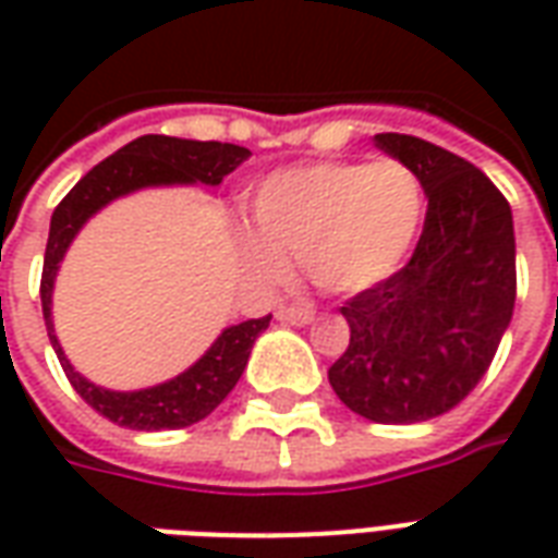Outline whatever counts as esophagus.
<instances>
[{
	"label": "esophagus",
	"instance_id": "1",
	"mask_svg": "<svg viewBox=\"0 0 558 558\" xmlns=\"http://www.w3.org/2000/svg\"><path fill=\"white\" fill-rule=\"evenodd\" d=\"M278 319L287 323V326H311L316 319V311L311 304H302V307H280Z\"/></svg>",
	"mask_w": 558,
	"mask_h": 558
}]
</instances>
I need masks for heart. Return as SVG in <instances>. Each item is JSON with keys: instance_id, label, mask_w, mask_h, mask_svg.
Returning <instances> with one entry per match:
<instances>
[{"instance_id": "1", "label": "heart", "mask_w": 558, "mask_h": 558, "mask_svg": "<svg viewBox=\"0 0 558 558\" xmlns=\"http://www.w3.org/2000/svg\"><path fill=\"white\" fill-rule=\"evenodd\" d=\"M427 211L424 184L400 160H326L266 175L242 232L244 268L263 283L290 275V256L335 295L388 280L410 256Z\"/></svg>"}]
</instances>
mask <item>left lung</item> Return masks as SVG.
I'll list each match as a JSON object with an SVG mask.
<instances>
[{
  "label": "left lung",
  "mask_w": 558,
  "mask_h": 558,
  "mask_svg": "<svg viewBox=\"0 0 558 558\" xmlns=\"http://www.w3.org/2000/svg\"><path fill=\"white\" fill-rule=\"evenodd\" d=\"M374 146L418 175L427 218L410 263L340 307L350 347L328 383L362 418L415 424L454 410L499 350L517 299L514 218L469 160L410 134Z\"/></svg>",
  "instance_id": "8db88e82"
}]
</instances>
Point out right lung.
Masks as SVG:
<instances>
[{
    "instance_id": "obj_1",
    "label": "right lung",
    "mask_w": 558,
    "mask_h": 558,
    "mask_svg": "<svg viewBox=\"0 0 558 558\" xmlns=\"http://www.w3.org/2000/svg\"><path fill=\"white\" fill-rule=\"evenodd\" d=\"M247 158H251V151L244 146H232V143H203V140L146 134V137L131 140L128 146L101 160L98 167H92L71 187V194L56 206L41 275L44 326H47L50 343H53L59 364L71 379L74 391L89 403L92 410L101 412L104 418L116 421L119 427L179 430V427H191L196 421L211 415L235 388V383L242 379L251 350H254L256 338L271 323V314L259 316V319H244L239 326H227L187 371L172 376L167 383L137 388V391H113V388L95 386L68 362L53 328V287L68 247L77 239V232L89 223V218H95L101 208L122 196L137 194L146 187H175V184L218 187L223 175H230Z\"/></svg>"
}]
</instances>
